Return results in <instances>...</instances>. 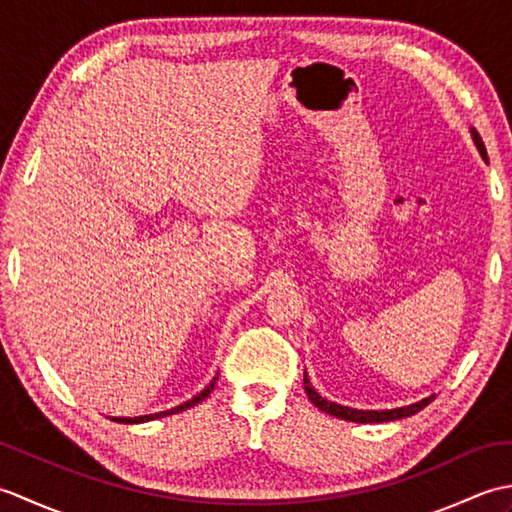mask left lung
I'll use <instances>...</instances> for the list:
<instances>
[{"mask_svg":"<svg viewBox=\"0 0 512 512\" xmlns=\"http://www.w3.org/2000/svg\"><path fill=\"white\" fill-rule=\"evenodd\" d=\"M471 134H473V140H475L477 149H480V154H482L484 160H486V147H484V143H482L480 134H477L475 129H473ZM303 385H306V394H308V398L312 400V405H317L321 411L330 413V416L343 418V420H352V422H389V420L407 418V416H413V413H418L420 409L427 407L429 402H431L433 398H436V396H429V398H424V400L413 402V405H409V407H396V409H383V411H363V409H352V407L336 405V402H330V400L321 398V396L317 394V391L312 389L308 376H303Z\"/></svg>","mask_w":512,"mask_h":512,"instance_id":"obj_1","label":"left lung"}]
</instances>
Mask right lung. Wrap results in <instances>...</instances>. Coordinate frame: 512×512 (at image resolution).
I'll use <instances>...</instances> for the list:
<instances>
[{"label": "right lung", "mask_w": 512, "mask_h": 512, "mask_svg": "<svg viewBox=\"0 0 512 512\" xmlns=\"http://www.w3.org/2000/svg\"><path fill=\"white\" fill-rule=\"evenodd\" d=\"M215 380H217V376L211 380L209 385H206L200 394H195L193 398H189V400H184V402H180V405H176V407H171V409H165V411H156V413H147V416H134V418H123V416H116V418H112L114 422H125V424H132V422H147V420H154V418H162V416H171V413H180V411H184V409H189V407H193V405H198V402H202L206 396L211 394V389L215 387Z\"/></svg>", "instance_id": "obj_1"}]
</instances>
